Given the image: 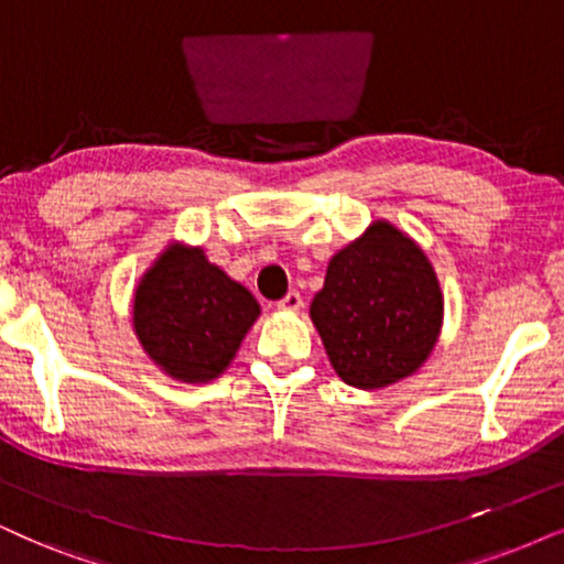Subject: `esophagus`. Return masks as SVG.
<instances>
[{
    "mask_svg": "<svg viewBox=\"0 0 564 564\" xmlns=\"http://www.w3.org/2000/svg\"><path fill=\"white\" fill-rule=\"evenodd\" d=\"M299 306H302V296H299L296 291H289V294L278 302V310L281 312H299Z\"/></svg>",
    "mask_w": 564,
    "mask_h": 564,
    "instance_id": "obj_1",
    "label": "esophagus"
}]
</instances>
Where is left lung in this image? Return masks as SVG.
Listing matches in <instances>:
<instances>
[{"mask_svg":"<svg viewBox=\"0 0 564 564\" xmlns=\"http://www.w3.org/2000/svg\"><path fill=\"white\" fill-rule=\"evenodd\" d=\"M310 317L335 375L359 390H380L430 359L445 299L424 249L377 218L327 262Z\"/></svg>","mask_w":564,"mask_h":564,"instance_id":"8db88e82","label":"left lung"}]
</instances>
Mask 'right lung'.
I'll return each mask as SVG.
<instances>
[{
    "instance_id": "1",
    "label": "right lung",
    "mask_w": 564,
    "mask_h": 564,
    "mask_svg": "<svg viewBox=\"0 0 564 564\" xmlns=\"http://www.w3.org/2000/svg\"><path fill=\"white\" fill-rule=\"evenodd\" d=\"M260 317L258 299L208 260L203 247L169 241L132 294L142 351L176 382L205 384L231 367Z\"/></svg>"
}]
</instances>
